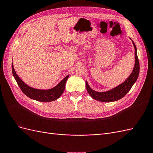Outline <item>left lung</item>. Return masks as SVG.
I'll use <instances>...</instances> for the list:
<instances>
[{
	"label": "left lung",
	"mask_w": 153,
	"mask_h": 153,
	"mask_svg": "<svg viewBox=\"0 0 153 153\" xmlns=\"http://www.w3.org/2000/svg\"><path fill=\"white\" fill-rule=\"evenodd\" d=\"M132 43L134 46V48H135V63L131 75L129 76V77L123 84H120L119 85L114 88L106 92H97L92 90L89 87V84H88L87 82L86 81L85 85L87 91L92 98L96 100L101 101V102H111V101H115L123 98L129 92V91L131 89V88L132 87L133 84L137 81L140 71V65L137 56V48L135 43L133 41Z\"/></svg>",
	"instance_id": "8db88e82"
}]
</instances>
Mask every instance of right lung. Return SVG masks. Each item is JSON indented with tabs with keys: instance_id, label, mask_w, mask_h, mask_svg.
I'll use <instances>...</instances> for the list:
<instances>
[{
	"instance_id": "obj_1",
	"label": "right lung",
	"mask_w": 153,
	"mask_h": 153,
	"mask_svg": "<svg viewBox=\"0 0 153 153\" xmlns=\"http://www.w3.org/2000/svg\"><path fill=\"white\" fill-rule=\"evenodd\" d=\"M12 73L22 91L29 98L36 101H41V102H50V101L57 100L63 93L64 89H65L66 82L69 77V75L66 76L57 85L54 87L52 89L42 90L34 89V88L30 87L25 84L18 76L15 69H14L13 64Z\"/></svg>"
}]
</instances>
